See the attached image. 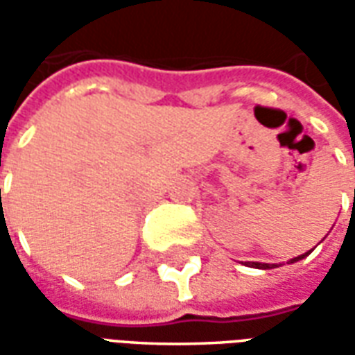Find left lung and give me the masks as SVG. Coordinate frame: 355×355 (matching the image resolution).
<instances>
[{"label":"left lung","instance_id":"1","mask_svg":"<svg viewBox=\"0 0 355 355\" xmlns=\"http://www.w3.org/2000/svg\"><path fill=\"white\" fill-rule=\"evenodd\" d=\"M354 165H355V162H354ZM354 203H355V196H354ZM304 257H308V253L300 254V257H297V259H293V261H291V262H297V261H300V259H304ZM251 266H253V268H262V270H268V268H272V264H262V262H253Z\"/></svg>","mask_w":355,"mask_h":355}]
</instances>
